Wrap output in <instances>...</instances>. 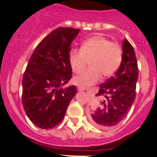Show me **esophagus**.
Masks as SVG:
<instances>
[{"label":"esophagus","instance_id":"1","mask_svg":"<svg viewBox=\"0 0 157 157\" xmlns=\"http://www.w3.org/2000/svg\"><path fill=\"white\" fill-rule=\"evenodd\" d=\"M85 90H86V89L83 87V86H79L78 87V91H84Z\"/></svg>","mask_w":157,"mask_h":157}]
</instances>
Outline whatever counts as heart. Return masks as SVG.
Instances as JSON below:
<instances>
[{
    "instance_id": "1",
    "label": "heart",
    "mask_w": 157,
    "mask_h": 157,
    "mask_svg": "<svg viewBox=\"0 0 157 157\" xmlns=\"http://www.w3.org/2000/svg\"><path fill=\"white\" fill-rule=\"evenodd\" d=\"M122 50L116 42L100 36H93L83 42L80 50H72L69 55L71 69L75 74L84 71L90 62V67L82 75L74 78L80 86H89L100 80L102 75L109 77L119 67Z\"/></svg>"
}]
</instances>
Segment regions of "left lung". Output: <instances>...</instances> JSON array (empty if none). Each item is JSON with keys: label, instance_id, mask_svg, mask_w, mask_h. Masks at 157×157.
Segmentation results:
<instances>
[{"label": "left lung", "instance_id": "obj_1", "mask_svg": "<svg viewBox=\"0 0 157 157\" xmlns=\"http://www.w3.org/2000/svg\"><path fill=\"white\" fill-rule=\"evenodd\" d=\"M122 52L120 67L115 75L99 85L96 96H100L102 100L90 114L91 122L102 129L119 124L135 99L138 67L134 48L126 39L123 42Z\"/></svg>", "mask_w": 157, "mask_h": 157}]
</instances>
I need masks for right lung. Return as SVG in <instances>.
<instances>
[{
	"label": "right lung",
	"mask_w": 157,
	"mask_h": 157,
	"mask_svg": "<svg viewBox=\"0 0 157 157\" xmlns=\"http://www.w3.org/2000/svg\"><path fill=\"white\" fill-rule=\"evenodd\" d=\"M80 29L59 27L36 46L23 77L22 102L32 122L42 129L58 125L64 118L77 88L64 89L72 77L71 45Z\"/></svg>",
	"instance_id": "right-lung-1"
}]
</instances>
